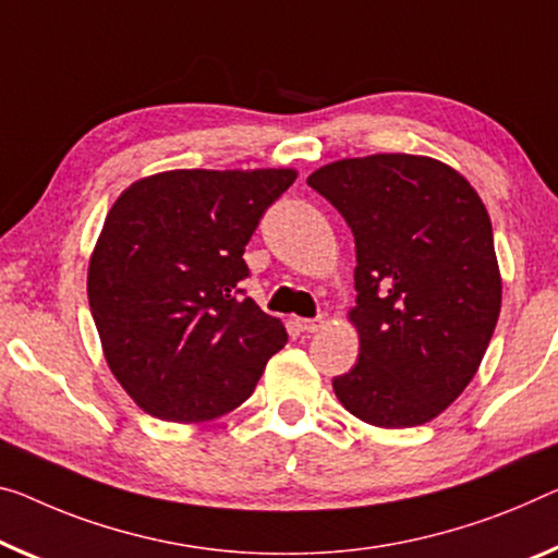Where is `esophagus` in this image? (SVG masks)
<instances>
[{"label": "esophagus", "mask_w": 558, "mask_h": 558, "mask_svg": "<svg viewBox=\"0 0 558 558\" xmlns=\"http://www.w3.org/2000/svg\"><path fill=\"white\" fill-rule=\"evenodd\" d=\"M296 329L302 333H314L322 329V319H296Z\"/></svg>", "instance_id": "1"}]
</instances>
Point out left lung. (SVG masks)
<instances>
[{"label": "left lung", "instance_id": "obj_1", "mask_svg": "<svg viewBox=\"0 0 558 558\" xmlns=\"http://www.w3.org/2000/svg\"><path fill=\"white\" fill-rule=\"evenodd\" d=\"M306 184L356 244L359 362L333 391L366 424L432 422L474 379L501 312L484 202L459 171L414 154L331 161Z\"/></svg>", "mask_w": 558, "mask_h": 558}]
</instances>
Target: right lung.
<instances>
[{"instance_id":"right-lung-1","label":"right lung","mask_w":558,"mask_h":558,"mask_svg":"<svg viewBox=\"0 0 558 558\" xmlns=\"http://www.w3.org/2000/svg\"><path fill=\"white\" fill-rule=\"evenodd\" d=\"M294 169L161 171L109 209L87 277L107 364L147 414L196 424L252 397L284 324L242 281L244 246Z\"/></svg>"}]
</instances>
